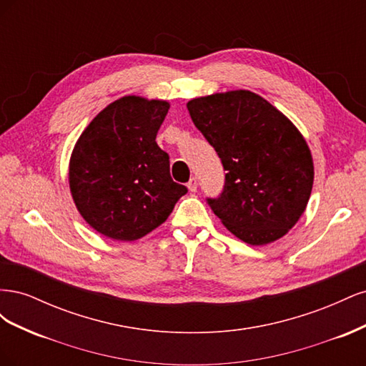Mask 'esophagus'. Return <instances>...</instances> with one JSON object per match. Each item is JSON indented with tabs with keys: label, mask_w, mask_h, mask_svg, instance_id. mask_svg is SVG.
<instances>
[{
	"label": "esophagus",
	"mask_w": 366,
	"mask_h": 366,
	"mask_svg": "<svg viewBox=\"0 0 366 366\" xmlns=\"http://www.w3.org/2000/svg\"><path fill=\"white\" fill-rule=\"evenodd\" d=\"M197 186H198V182H197L195 177H192V179L187 182V189H189L191 192H195L197 191Z\"/></svg>",
	"instance_id": "1"
}]
</instances>
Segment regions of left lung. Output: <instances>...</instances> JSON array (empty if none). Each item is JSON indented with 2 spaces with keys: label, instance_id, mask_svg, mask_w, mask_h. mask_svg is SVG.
Listing matches in <instances>:
<instances>
[{
  "label": "left lung",
  "instance_id": "1",
  "mask_svg": "<svg viewBox=\"0 0 366 366\" xmlns=\"http://www.w3.org/2000/svg\"><path fill=\"white\" fill-rule=\"evenodd\" d=\"M187 109L227 171L223 192L207 198L214 214L247 244L282 238L304 214L313 187V159L301 132L249 90L197 97Z\"/></svg>",
  "mask_w": 366,
  "mask_h": 366
}]
</instances>
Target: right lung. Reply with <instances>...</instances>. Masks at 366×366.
<instances>
[{
	"label": "right lung",
	"mask_w": 366,
	"mask_h": 366,
	"mask_svg": "<svg viewBox=\"0 0 366 366\" xmlns=\"http://www.w3.org/2000/svg\"><path fill=\"white\" fill-rule=\"evenodd\" d=\"M169 102L120 97L77 139L69 182L82 218L99 234L134 241L164 223L187 187L175 183L156 142Z\"/></svg>",
	"instance_id": "add662e5"
}]
</instances>
